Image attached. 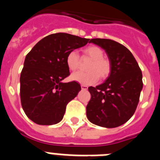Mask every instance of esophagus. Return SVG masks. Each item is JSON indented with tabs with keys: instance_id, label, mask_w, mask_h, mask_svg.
Listing matches in <instances>:
<instances>
[{
	"instance_id": "1",
	"label": "esophagus",
	"mask_w": 160,
	"mask_h": 160,
	"mask_svg": "<svg viewBox=\"0 0 160 160\" xmlns=\"http://www.w3.org/2000/svg\"><path fill=\"white\" fill-rule=\"evenodd\" d=\"M81 88H82V90H87V89H88V87H87V86H86V85H81Z\"/></svg>"
}]
</instances>
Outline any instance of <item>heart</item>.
I'll use <instances>...</instances> for the list:
<instances>
[{"mask_svg":"<svg viewBox=\"0 0 160 160\" xmlns=\"http://www.w3.org/2000/svg\"><path fill=\"white\" fill-rule=\"evenodd\" d=\"M83 53L91 60L87 66V72H77L70 76V79L83 85H91L97 82L99 79H106L111 73V63L104 58V52L98 46H90L84 48ZM66 62L71 71H75L80 66V57L74 50L66 55Z\"/></svg>","mask_w":160,"mask_h":160,"instance_id":"b5f03b06","label":"heart"}]
</instances>
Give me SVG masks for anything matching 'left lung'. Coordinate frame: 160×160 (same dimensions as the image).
<instances>
[{"label":"left lung","mask_w":160,"mask_h":160,"mask_svg":"<svg viewBox=\"0 0 160 160\" xmlns=\"http://www.w3.org/2000/svg\"><path fill=\"white\" fill-rule=\"evenodd\" d=\"M90 42L102 48L111 63V71L102 84L90 87L87 106L88 120L107 128L119 127L135 113L142 89V74L129 49L111 39L94 38Z\"/></svg>","instance_id":"obj_1"}]
</instances>
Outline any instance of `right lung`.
<instances>
[{
	"mask_svg": "<svg viewBox=\"0 0 160 160\" xmlns=\"http://www.w3.org/2000/svg\"><path fill=\"white\" fill-rule=\"evenodd\" d=\"M90 42L65 32L53 33L39 41L26 55L20 95L22 108L32 122L53 125L62 121L68 102L81 90L77 82H62L70 75L66 55Z\"/></svg>",
	"mask_w": 160,
	"mask_h": 160,
	"instance_id": "1",
	"label": "right lung"
}]
</instances>
